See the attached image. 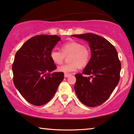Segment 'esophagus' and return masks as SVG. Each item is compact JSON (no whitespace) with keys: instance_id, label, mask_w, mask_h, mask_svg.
Returning <instances> with one entry per match:
<instances>
[{"instance_id":"34e87169","label":"esophagus","mask_w":134,"mask_h":134,"mask_svg":"<svg viewBox=\"0 0 134 134\" xmlns=\"http://www.w3.org/2000/svg\"><path fill=\"white\" fill-rule=\"evenodd\" d=\"M70 74H64V77H65V78H68V77H69L70 76Z\"/></svg>"}]
</instances>
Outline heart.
Segmentation results:
<instances>
[{
    "mask_svg": "<svg viewBox=\"0 0 134 134\" xmlns=\"http://www.w3.org/2000/svg\"><path fill=\"white\" fill-rule=\"evenodd\" d=\"M61 50L53 49L50 52V58L54 63L61 64L63 62L65 56H69L70 64L58 67L59 71L64 73H71L76 71L79 66L85 67L89 63L91 53L89 49L84 46L81 42L71 41L64 43L61 46Z\"/></svg>",
    "mask_w": 134,
    "mask_h": 134,
    "instance_id": "obj_1",
    "label": "heart"
}]
</instances>
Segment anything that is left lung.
Segmentation results:
<instances>
[{
    "instance_id": "8db88e82",
    "label": "left lung",
    "mask_w": 134,
    "mask_h": 134,
    "mask_svg": "<svg viewBox=\"0 0 134 134\" xmlns=\"http://www.w3.org/2000/svg\"><path fill=\"white\" fill-rule=\"evenodd\" d=\"M72 36L88 42L92 53L82 74L75 75V92L86 106H99L109 98L120 80L121 63L117 51L108 41L97 34L86 33Z\"/></svg>"
}]
</instances>
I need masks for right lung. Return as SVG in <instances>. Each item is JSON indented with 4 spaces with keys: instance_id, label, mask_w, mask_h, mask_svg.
<instances>
[{
    "instance_id": "right-lung-1",
    "label": "right lung",
    "mask_w": 134,
    "mask_h": 134,
    "mask_svg": "<svg viewBox=\"0 0 134 134\" xmlns=\"http://www.w3.org/2000/svg\"><path fill=\"white\" fill-rule=\"evenodd\" d=\"M61 40L56 35H37L24 43L15 55L12 69L13 81L23 98L31 104L47 103L63 80L64 73L56 69L50 52Z\"/></svg>"
}]
</instances>
